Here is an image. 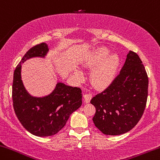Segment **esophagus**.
Listing matches in <instances>:
<instances>
[{
	"label": "esophagus",
	"mask_w": 160,
	"mask_h": 160,
	"mask_svg": "<svg viewBox=\"0 0 160 160\" xmlns=\"http://www.w3.org/2000/svg\"><path fill=\"white\" fill-rule=\"evenodd\" d=\"M92 98V94H87L84 95V102L86 103H89L91 99Z\"/></svg>",
	"instance_id": "1"
}]
</instances>
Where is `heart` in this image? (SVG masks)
Returning a JSON list of instances; mask_svg holds the SVG:
<instances>
[{
	"label": "heart",
	"mask_w": 160,
	"mask_h": 160,
	"mask_svg": "<svg viewBox=\"0 0 160 160\" xmlns=\"http://www.w3.org/2000/svg\"><path fill=\"white\" fill-rule=\"evenodd\" d=\"M109 54V49L106 47L99 48L93 53L88 61V66H96L92 72L91 79L98 88H104L109 85L119 67V56L117 54ZM75 76L78 80L83 78V73L80 70L75 71Z\"/></svg>",
	"instance_id": "heart-1"
}]
</instances>
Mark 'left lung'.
Wrapping results in <instances>:
<instances>
[{"label":"left lung","instance_id":"obj_1","mask_svg":"<svg viewBox=\"0 0 160 160\" xmlns=\"http://www.w3.org/2000/svg\"><path fill=\"white\" fill-rule=\"evenodd\" d=\"M148 83L142 61L129 51L119 74L91 100L96 108L95 126L107 135H120L134 128L145 109Z\"/></svg>","mask_w":160,"mask_h":160}]
</instances>
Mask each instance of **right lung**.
Segmentation results:
<instances>
[{"instance_id":"obj_1","label":"right lung","mask_w":160,"mask_h":160,"mask_svg":"<svg viewBox=\"0 0 160 160\" xmlns=\"http://www.w3.org/2000/svg\"><path fill=\"white\" fill-rule=\"evenodd\" d=\"M48 51L45 43L29 49L13 73V108L21 124L27 131L37 137H48L58 133L65 126L70 115L82 104V89L56 83L54 90L43 97L31 96L21 79V65L34 57L45 58Z\"/></svg>"}]
</instances>
